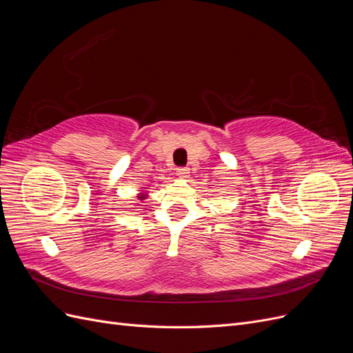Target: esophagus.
Returning a JSON list of instances; mask_svg holds the SVG:
<instances>
[{"mask_svg":"<svg viewBox=\"0 0 353 353\" xmlns=\"http://www.w3.org/2000/svg\"><path fill=\"white\" fill-rule=\"evenodd\" d=\"M188 170H190L188 168H184V166H183V168H178L176 172H178V175H181V176H187V175H188Z\"/></svg>","mask_w":353,"mask_h":353,"instance_id":"1","label":"esophagus"}]
</instances>
